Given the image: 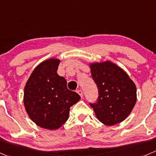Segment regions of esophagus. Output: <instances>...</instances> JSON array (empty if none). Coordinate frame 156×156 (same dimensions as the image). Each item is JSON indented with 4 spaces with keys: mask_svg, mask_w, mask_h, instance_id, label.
<instances>
[{
    "mask_svg": "<svg viewBox=\"0 0 156 156\" xmlns=\"http://www.w3.org/2000/svg\"><path fill=\"white\" fill-rule=\"evenodd\" d=\"M77 93L78 94L80 95V96H81V98H82L83 97V91L81 90H77Z\"/></svg>",
    "mask_w": 156,
    "mask_h": 156,
    "instance_id": "esophagus-1",
    "label": "esophagus"
}]
</instances>
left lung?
I'll use <instances>...</instances> for the list:
<instances>
[{
    "label": "left lung",
    "instance_id": "obj_1",
    "mask_svg": "<svg viewBox=\"0 0 156 156\" xmlns=\"http://www.w3.org/2000/svg\"><path fill=\"white\" fill-rule=\"evenodd\" d=\"M93 80L98 89L95 103H90L97 118L107 126L123 121L136 101V87L122 69L104 62L90 64Z\"/></svg>",
    "mask_w": 156,
    "mask_h": 156
}]
</instances>
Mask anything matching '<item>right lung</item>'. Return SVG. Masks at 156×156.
<instances>
[{
    "mask_svg": "<svg viewBox=\"0 0 156 156\" xmlns=\"http://www.w3.org/2000/svg\"><path fill=\"white\" fill-rule=\"evenodd\" d=\"M60 60L49 58L32 72L24 87V106L30 118L42 128L57 129L69 118V110L81 97L68 89L57 74Z\"/></svg>",
    "mask_w": 156,
    "mask_h": 156,
    "instance_id": "add662e5",
    "label": "right lung"
}]
</instances>
